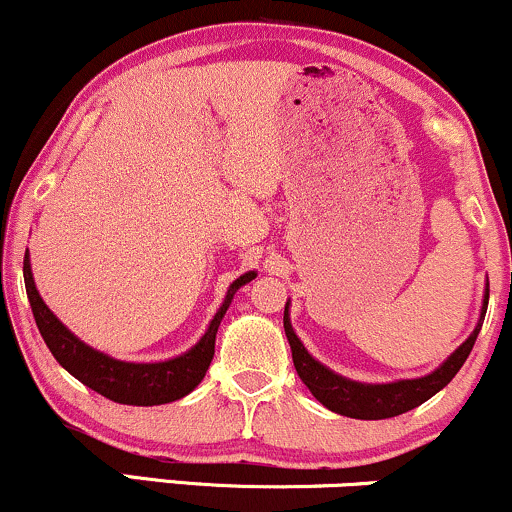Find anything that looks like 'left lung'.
<instances>
[{
	"instance_id": "8db88e82",
	"label": "left lung",
	"mask_w": 512,
	"mask_h": 512,
	"mask_svg": "<svg viewBox=\"0 0 512 512\" xmlns=\"http://www.w3.org/2000/svg\"><path fill=\"white\" fill-rule=\"evenodd\" d=\"M486 308H489V289L484 293V308H481V317L474 327V332L469 334L467 342L457 346L455 351L448 356V361L443 366H438L431 375L416 380H397V383H385V385H368V383H356V380L342 378L334 370L322 366L320 361H315L308 354L301 339L296 337L291 327L289 317V303L284 308V330L289 337L291 354H293V366L296 373L301 375V380L313 392V397L320 404H325L330 411H337L342 416H351V419H363V421H378V419H392V416L404 414V411L419 407L426 399H431L436 392L443 390L457 375V370L462 368V363L467 361L469 351H472L474 342H477V334L484 325Z\"/></svg>"
}]
</instances>
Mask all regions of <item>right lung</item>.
Wrapping results in <instances>:
<instances>
[{"label":"right lung","instance_id":"1","mask_svg":"<svg viewBox=\"0 0 512 512\" xmlns=\"http://www.w3.org/2000/svg\"><path fill=\"white\" fill-rule=\"evenodd\" d=\"M255 276V272H248L233 281L226 298H223L221 308L216 310L214 320L209 322V330L204 332V337L190 351L158 363H127L117 361V358L103 354L98 349H91L79 337H74L52 315V310L43 303V298H40L38 289H35L28 255L23 260V281H26V293L28 301H31L35 325H38V330L43 334L52 356L57 358V363L64 370H69L86 387L96 390L98 395L113 399L117 404H134V407H154V404L175 402V399L190 395L202 383V378L209 370L211 358H214L216 332H219L223 315H226L228 305H231L240 286H245Z\"/></svg>","mask_w":512,"mask_h":512}]
</instances>
